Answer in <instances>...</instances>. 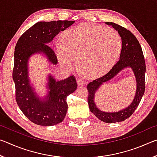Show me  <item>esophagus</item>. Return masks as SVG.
Masks as SVG:
<instances>
[{
	"mask_svg": "<svg viewBox=\"0 0 157 157\" xmlns=\"http://www.w3.org/2000/svg\"><path fill=\"white\" fill-rule=\"evenodd\" d=\"M78 84L79 86H83V85L86 84V82H85L84 79L79 78L78 79Z\"/></svg>",
	"mask_w": 157,
	"mask_h": 157,
	"instance_id": "1",
	"label": "esophagus"
}]
</instances>
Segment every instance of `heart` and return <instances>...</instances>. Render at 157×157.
I'll return each mask as SVG.
<instances>
[{"label":"heart","mask_w":157,"mask_h":157,"mask_svg":"<svg viewBox=\"0 0 157 157\" xmlns=\"http://www.w3.org/2000/svg\"><path fill=\"white\" fill-rule=\"evenodd\" d=\"M62 39V43L55 46L60 64L72 71L79 59L82 74L89 78L107 73L118 60L122 49V40L117 32L89 23L68 29Z\"/></svg>","instance_id":"obj_1"}]
</instances>
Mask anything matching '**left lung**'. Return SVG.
<instances>
[{
  "label": "left lung",
  "mask_w": 157,
  "mask_h": 157,
  "mask_svg": "<svg viewBox=\"0 0 157 157\" xmlns=\"http://www.w3.org/2000/svg\"><path fill=\"white\" fill-rule=\"evenodd\" d=\"M107 25H111L118 31L122 40V49L120 59L109 72L92 81L87 85L89 91L88 104L89 109L97 118L105 123H111L124 121L132 115L139 106L144 94L145 62L143 56L141 46L138 39L127 29L112 22H106ZM127 67H130L133 71L137 81V91L132 102L129 107L116 113H105L100 111L94 102V94L97 90L104 82L107 81L115 76L120 71Z\"/></svg>",
  "instance_id": "1"
}]
</instances>
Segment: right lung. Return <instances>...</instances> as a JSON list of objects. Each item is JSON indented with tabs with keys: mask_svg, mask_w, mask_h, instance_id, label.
<instances>
[{
	"mask_svg": "<svg viewBox=\"0 0 157 157\" xmlns=\"http://www.w3.org/2000/svg\"><path fill=\"white\" fill-rule=\"evenodd\" d=\"M75 23L73 21H41L26 30L15 46L12 78L16 100L20 109L31 122L38 125L52 126L62 122L68 109L66 98L78 86L74 75L56 81L48 75L47 96L41 99L34 91L28 78V63L34 53H43L52 64H57L55 52L48 45L61 31Z\"/></svg>",
	"mask_w": 157,
	"mask_h": 157,
	"instance_id": "1",
	"label": "right lung"
}]
</instances>
